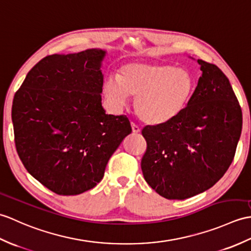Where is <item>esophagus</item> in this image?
<instances>
[{"label":"esophagus","instance_id":"1","mask_svg":"<svg viewBox=\"0 0 251 251\" xmlns=\"http://www.w3.org/2000/svg\"><path fill=\"white\" fill-rule=\"evenodd\" d=\"M131 126H132V132L133 133H140L141 132V129L140 126H138L135 122H131Z\"/></svg>","mask_w":251,"mask_h":251}]
</instances>
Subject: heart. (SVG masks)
<instances>
[{
	"instance_id": "heart-1",
	"label": "heart",
	"mask_w": 251,
	"mask_h": 251,
	"mask_svg": "<svg viewBox=\"0 0 251 251\" xmlns=\"http://www.w3.org/2000/svg\"><path fill=\"white\" fill-rule=\"evenodd\" d=\"M196 87L193 76L171 64L130 62L122 65L118 78L108 77L104 93L115 108L124 107L134 97L140 118L159 125L175 118L187 106Z\"/></svg>"
}]
</instances>
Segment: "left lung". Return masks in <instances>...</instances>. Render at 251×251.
Returning a JSON list of instances; mask_svg holds the SVG:
<instances>
[{
  "label": "left lung",
  "mask_w": 251,
  "mask_h": 251,
  "mask_svg": "<svg viewBox=\"0 0 251 251\" xmlns=\"http://www.w3.org/2000/svg\"><path fill=\"white\" fill-rule=\"evenodd\" d=\"M202 76L179 115L146 126L142 158L145 180L161 197L185 200L213 187L234 159L242 108L218 66L198 60Z\"/></svg>",
  "instance_id": "obj_1"
}]
</instances>
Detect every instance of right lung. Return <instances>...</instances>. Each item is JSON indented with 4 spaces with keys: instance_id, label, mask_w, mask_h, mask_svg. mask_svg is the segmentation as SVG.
<instances>
[{
    "instance_id": "right-lung-1",
    "label": "right lung",
    "mask_w": 251,
    "mask_h": 251,
    "mask_svg": "<svg viewBox=\"0 0 251 251\" xmlns=\"http://www.w3.org/2000/svg\"><path fill=\"white\" fill-rule=\"evenodd\" d=\"M104 55L99 49L47 55L15 93L17 152L25 170L59 196L96 187L132 132L126 116L107 115L102 107Z\"/></svg>"
}]
</instances>
